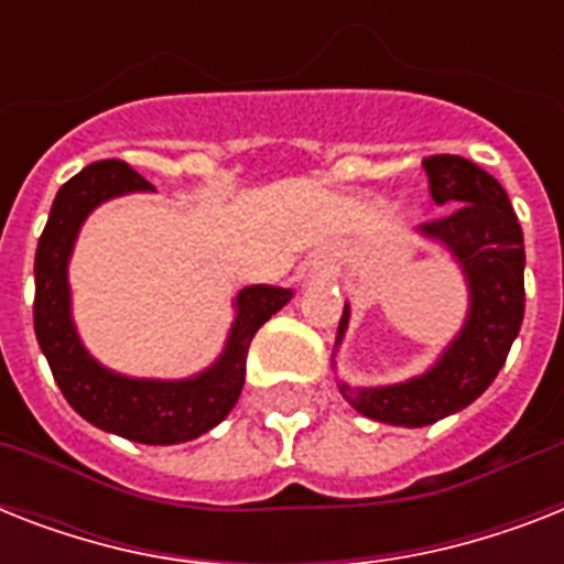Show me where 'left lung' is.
Segmentation results:
<instances>
[{
	"instance_id": "obj_1",
	"label": "left lung",
	"mask_w": 564,
	"mask_h": 564,
	"mask_svg": "<svg viewBox=\"0 0 564 564\" xmlns=\"http://www.w3.org/2000/svg\"><path fill=\"white\" fill-rule=\"evenodd\" d=\"M430 195L445 216L424 221L421 237L454 254L468 283V316L436 366L406 383L348 386L339 392L366 419L394 427H424L474 403L507 362L524 322V234L507 189L477 163L456 154L424 158ZM345 304L336 345L348 330Z\"/></svg>"
}]
</instances>
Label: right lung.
Listing matches in <instances>:
<instances>
[{
	"label": "right lung",
	"instance_id": "add662e5",
	"mask_svg": "<svg viewBox=\"0 0 564 564\" xmlns=\"http://www.w3.org/2000/svg\"><path fill=\"white\" fill-rule=\"evenodd\" d=\"M154 189L122 161L90 163L57 189L34 257V334L55 383L82 419L143 445H178L219 424L246 383V357L254 334L292 299L281 286H246L234 307L228 345L210 369L184 380H145L105 369L87 354L69 313L66 265L84 219L101 202Z\"/></svg>",
	"mask_w": 564,
	"mask_h": 564
}]
</instances>
